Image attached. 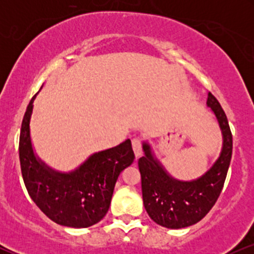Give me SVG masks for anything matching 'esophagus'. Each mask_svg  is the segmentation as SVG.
<instances>
[{"instance_id": "1", "label": "esophagus", "mask_w": 254, "mask_h": 254, "mask_svg": "<svg viewBox=\"0 0 254 254\" xmlns=\"http://www.w3.org/2000/svg\"><path fill=\"white\" fill-rule=\"evenodd\" d=\"M131 144H132V149L133 153H135L136 157L141 156L142 155V142L139 138H132L131 141Z\"/></svg>"}]
</instances>
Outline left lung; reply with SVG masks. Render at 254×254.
Segmentation results:
<instances>
[{
    "mask_svg": "<svg viewBox=\"0 0 254 254\" xmlns=\"http://www.w3.org/2000/svg\"><path fill=\"white\" fill-rule=\"evenodd\" d=\"M208 106L214 111L223 135V148L214 166L193 182L173 179L154 159L150 147L143 144L144 156L138 160L144 208L154 222L179 229L199 222L211 210L222 191L233 151L228 119L217 99L209 93Z\"/></svg>",
    "mask_w": 254,
    "mask_h": 254,
    "instance_id": "8db88e82",
    "label": "left lung"
}]
</instances>
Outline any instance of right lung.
<instances>
[{
  "label": "right lung",
  "mask_w": 254,
  "mask_h": 254,
  "mask_svg": "<svg viewBox=\"0 0 254 254\" xmlns=\"http://www.w3.org/2000/svg\"><path fill=\"white\" fill-rule=\"evenodd\" d=\"M34 95L28 104L19 141L22 179L33 202L54 222L74 228L98 223L107 214L121 172L133 162L131 141L99 151L68 174L58 173L34 156L30 119Z\"/></svg>",
  "instance_id": "obj_1"
}]
</instances>
